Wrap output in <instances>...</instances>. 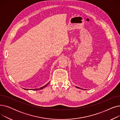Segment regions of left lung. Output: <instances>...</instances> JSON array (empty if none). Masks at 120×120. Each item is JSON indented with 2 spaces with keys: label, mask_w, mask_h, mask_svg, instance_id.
I'll use <instances>...</instances> for the list:
<instances>
[{
  "label": "left lung",
  "mask_w": 120,
  "mask_h": 120,
  "mask_svg": "<svg viewBox=\"0 0 120 120\" xmlns=\"http://www.w3.org/2000/svg\"><path fill=\"white\" fill-rule=\"evenodd\" d=\"M76 87H77V88H78V89H82V90H83V89H81V88H80V87H77V86H76Z\"/></svg>",
  "instance_id": "1"
}]
</instances>
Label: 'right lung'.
I'll list each match as a JSON object with an SVG mask.
<instances>
[{
    "label": "right lung",
    "mask_w": 120,
    "mask_h": 120,
    "mask_svg": "<svg viewBox=\"0 0 120 120\" xmlns=\"http://www.w3.org/2000/svg\"><path fill=\"white\" fill-rule=\"evenodd\" d=\"M49 82L48 83V84H47L46 85H45V86H42V87H40V88H39V89H30V90H42L43 89H44V88H45V87H46L48 85H49ZM24 89L25 90H29V89Z\"/></svg>",
    "instance_id": "1"
}]
</instances>
